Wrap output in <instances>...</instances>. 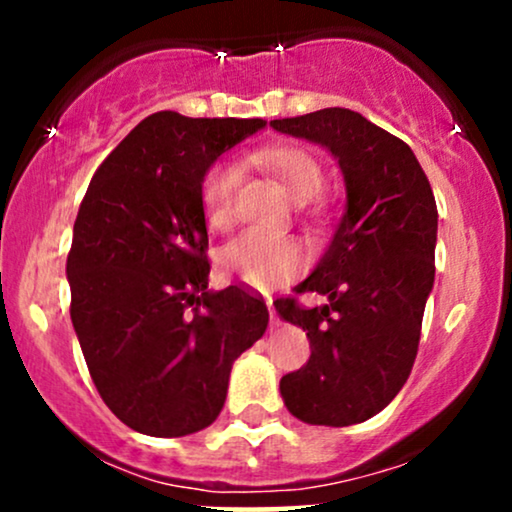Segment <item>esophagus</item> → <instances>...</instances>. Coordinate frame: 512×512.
I'll return each mask as SVG.
<instances>
[{"label":"esophagus","mask_w":512,"mask_h":512,"mask_svg":"<svg viewBox=\"0 0 512 512\" xmlns=\"http://www.w3.org/2000/svg\"><path fill=\"white\" fill-rule=\"evenodd\" d=\"M267 310H269V320H272V327H279V317H276V310L272 301H267Z\"/></svg>","instance_id":"1"}]
</instances>
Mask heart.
<instances>
[{"mask_svg": "<svg viewBox=\"0 0 512 512\" xmlns=\"http://www.w3.org/2000/svg\"><path fill=\"white\" fill-rule=\"evenodd\" d=\"M252 166L269 175L293 202L305 204L320 195L325 185V170L308 149L296 144L269 146L250 156ZM240 175L228 163H216L202 180L204 219L214 231H228L236 219V192ZM305 267V252L291 238H264L245 233L219 252V269L228 279L250 286L255 291L284 284Z\"/></svg>", "mask_w": 512, "mask_h": 512, "instance_id": "1", "label": "heart"}]
</instances>
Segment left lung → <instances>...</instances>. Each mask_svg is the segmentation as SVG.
Segmentation results:
<instances>
[{
	"instance_id": "8db88e82",
	"label": "left lung",
	"mask_w": 512,
	"mask_h": 512,
	"mask_svg": "<svg viewBox=\"0 0 512 512\" xmlns=\"http://www.w3.org/2000/svg\"><path fill=\"white\" fill-rule=\"evenodd\" d=\"M269 125L332 151L346 185L330 248L296 286L327 303H274L310 339L308 363L281 378V397L305 424H361L395 399L419 351L436 276V197L414 151L361 113L325 108Z\"/></svg>"
}]
</instances>
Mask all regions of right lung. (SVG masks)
Wrapping results in <instances>:
<instances>
[{"instance_id": "add662e5", "label": "right lung", "mask_w": 512, "mask_h": 512, "mask_svg": "<svg viewBox=\"0 0 512 512\" xmlns=\"http://www.w3.org/2000/svg\"><path fill=\"white\" fill-rule=\"evenodd\" d=\"M260 117H144L91 178L74 221L72 322L98 395L144 436L214 424L233 361L267 330L262 298L211 293L202 180Z\"/></svg>"}]
</instances>
